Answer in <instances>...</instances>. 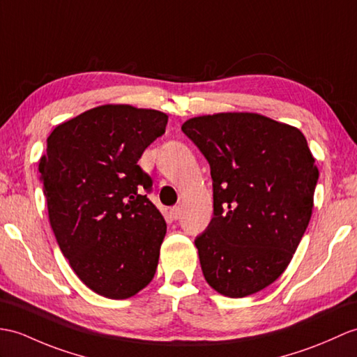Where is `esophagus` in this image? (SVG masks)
I'll return each instance as SVG.
<instances>
[{
  "label": "esophagus",
  "mask_w": 357,
  "mask_h": 357,
  "mask_svg": "<svg viewBox=\"0 0 357 357\" xmlns=\"http://www.w3.org/2000/svg\"><path fill=\"white\" fill-rule=\"evenodd\" d=\"M179 214H181L179 206H172V208H170V216L176 220L179 218Z\"/></svg>",
  "instance_id": "esophagus-1"
}]
</instances>
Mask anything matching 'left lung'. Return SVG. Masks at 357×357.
<instances>
[{
    "label": "left lung",
    "instance_id": "1",
    "mask_svg": "<svg viewBox=\"0 0 357 357\" xmlns=\"http://www.w3.org/2000/svg\"><path fill=\"white\" fill-rule=\"evenodd\" d=\"M210 164L214 216L195 245L214 291L243 298L272 284L309 225L319 172L300 129L254 112L182 124Z\"/></svg>",
    "mask_w": 357,
    "mask_h": 357
}]
</instances>
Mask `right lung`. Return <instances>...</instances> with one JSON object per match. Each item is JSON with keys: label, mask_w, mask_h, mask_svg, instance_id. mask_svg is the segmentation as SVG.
I'll list each match as a JSON object with an SVG mask.
<instances>
[{"label": "right lung", "mask_w": 357, "mask_h": 357, "mask_svg": "<svg viewBox=\"0 0 357 357\" xmlns=\"http://www.w3.org/2000/svg\"><path fill=\"white\" fill-rule=\"evenodd\" d=\"M169 117L130 105H103L61 123L39 160L48 219L71 269L91 291L126 300L151 283L165 220L143 190L138 160Z\"/></svg>", "instance_id": "add662e5"}]
</instances>
